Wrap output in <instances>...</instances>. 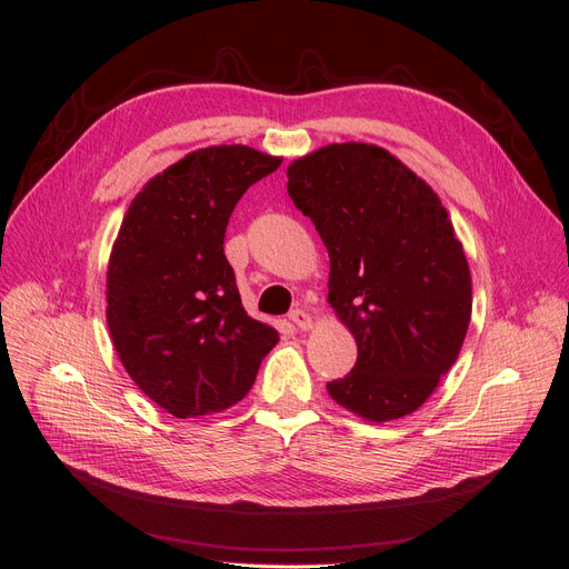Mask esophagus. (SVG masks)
<instances>
[{
  "label": "esophagus",
  "instance_id": "obj_1",
  "mask_svg": "<svg viewBox=\"0 0 569 569\" xmlns=\"http://www.w3.org/2000/svg\"><path fill=\"white\" fill-rule=\"evenodd\" d=\"M289 322H291V327H297V330H311L313 327V318L308 316L306 311H301V308H297V311H291L289 313Z\"/></svg>",
  "mask_w": 569,
  "mask_h": 569
}]
</instances>
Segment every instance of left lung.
Returning <instances> with one entry per match:
<instances>
[{
    "label": "left lung",
    "mask_w": 569,
    "mask_h": 569,
    "mask_svg": "<svg viewBox=\"0 0 569 569\" xmlns=\"http://www.w3.org/2000/svg\"><path fill=\"white\" fill-rule=\"evenodd\" d=\"M287 189L330 253L327 301L358 358L327 393L353 416L416 412L462 349L472 278L441 199L387 149L341 142L291 161Z\"/></svg>",
    "instance_id": "1"
}]
</instances>
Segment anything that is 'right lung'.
I'll list each match as a JSON object with an SVG mask.
<instances>
[{
    "label": "right lung",
    "mask_w": 569,
    "mask_h": 569,
    "mask_svg": "<svg viewBox=\"0 0 569 569\" xmlns=\"http://www.w3.org/2000/svg\"><path fill=\"white\" fill-rule=\"evenodd\" d=\"M280 163L244 144L197 149L153 176L120 222L107 272L109 332L132 382L170 416L242 401L280 341L244 311L222 251L237 201Z\"/></svg>",
    "instance_id": "1"
}]
</instances>
